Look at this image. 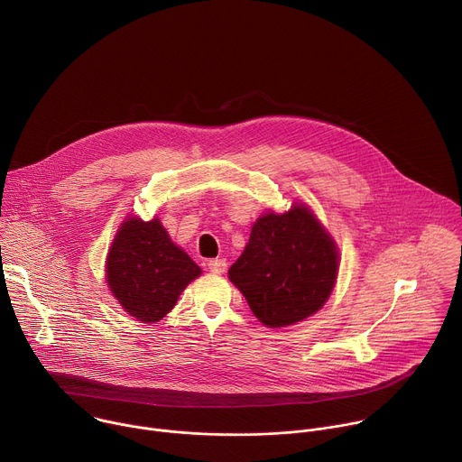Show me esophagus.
I'll return each mask as SVG.
<instances>
[{
  "instance_id": "34e87169",
  "label": "esophagus",
  "mask_w": 462,
  "mask_h": 462,
  "mask_svg": "<svg viewBox=\"0 0 462 462\" xmlns=\"http://www.w3.org/2000/svg\"><path fill=\"white\" fill-rule=\"evenodd\" d=\"M208 269L214 274H223L226 271V261L225 259H210L208 261Z\"/></svg>"
}]
</instances>
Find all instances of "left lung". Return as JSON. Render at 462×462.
I'll return each mask as SVG.
<instances>
[{"instance_id":"1","label":"left lung","mask_w":462,"mask_h":462,"mask_svg":"<svg viewBox=\"0 0 462 462\" xmlns=\"http://www.w3.org/2000/svg\"><path fill=\"white\" fill-rule=\"evenodd\" d=\"M338 274V248L305 205L261 216L230 267V282L267 327L294 325L318 312Z\"/></svg>"}]
</instances>
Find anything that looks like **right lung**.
Listing matches in <instances>:
<instances>
[{
	"label": "right lung",
	"mask_w": 462,
	"mask_h": 462,
	"mask_svg": "<svg viewBox=\"0 0 462 462\" xmlns=\"http://www.w3.org/2000/svg\"><path fill=\"white\" fill-rule=\"evenodd\" d=\"M201 269L155 217H127L107 254L106 282L127 314L144 323L162 319Z\"/></svg>",
	"instance_id": "add662e5"
}]
</instances>
